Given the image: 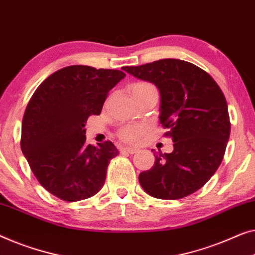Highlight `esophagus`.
Listing matches in <instances>:
<instances>
[{"instance_id":"34e87169","label":"esophagus","mask_w":255,"mask_h":255,"mask_svg":"<svg viewBox=\"0 0 255 255\" xmlns=\"http://www.w3.org/2000/svg\"><path fill=\"white\" fill-rule=\"evenodd\" d=\"M136 149L135 147H124L123 148V152H125V153H128V154H133V153H135L136 152Z\"/></svg>"}]
</instances>
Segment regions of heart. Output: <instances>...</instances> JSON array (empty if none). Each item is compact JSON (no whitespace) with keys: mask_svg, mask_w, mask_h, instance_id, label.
Wrapping results in <instances>:
<instances>
[{"mask_svg":"<svg viewBox=\"0 0 255 255\" xmlns=\"http://www.w3.org/2000/svg\"><path fill=\"white\" fill-rule=\"evenodd\" d=\"M152 88H155L153 84L147 83V82H136L131 85V93L132 95L139 94L145 91L152 90ZM147 130H148V127H147L146 124H140V123L127 124L120 128L119 132H117V135H119V138L121 140H123V141L135 142L145 135Z\"/></svg>","mask_w":255,"mask_h":255,"instance_id":"obj_1","label":"heart"}]
</instances>
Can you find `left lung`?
I'll return each mask as SVG.
<instances>
[{
    "instance_id": "8db88e82",
    "label": "left lung",
    "mask_w": 255,
    "mask_h": 255,
    "mask_svg": "<svg viewBox=\"0 0 255 255\" xmlns=\"http://www.w3.org/2000/svg\"><path fill=\"white\" fill-rule=\"evenodd\" d=\"M123 70L158 88L160 123L173 141L172 153H154L155 163L140 173V185L164 200L194 193L220 167L230 136L222 90L205 70L182 60L164 58Z\"/></svg>"
}]
</instances>
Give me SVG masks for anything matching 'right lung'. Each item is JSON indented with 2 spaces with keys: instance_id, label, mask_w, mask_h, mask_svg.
<instances>
[{
  "instance_id": "right-lung-1",
  "label": "right lung",
  "mask_w": 255,
  "mask_h": 255,
  "mask_svg": "<svg viewBox=\"0 0 255 255\" xmlns=\"http://www.w3.org/2000/svg\"><path fill=\"white\" fill-rule=\"evenodd\" d=\"M121 70L70 65L39 85L25 109L20 148L35 178L61 200L93 197L119 150L112 141L87 145L85 123L100 115L109 91L123 79Z\"/></svg>"
}]
</instances>
